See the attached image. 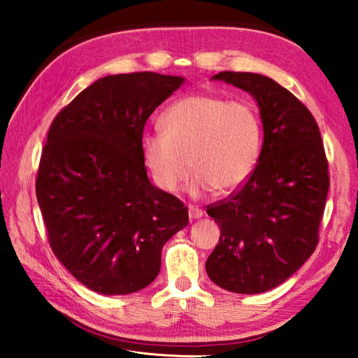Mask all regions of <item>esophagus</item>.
I'll use <instances>...</instances> for the list:
<instances>
[{"label":"esophagus","mask_w":358,"mask_h":358,"mask_svg":"<svg viewBox=\"0 0 358 358\" xmlns=\"http://www.w3.org/2000/svg\"><path fill=\"white\" fill-rule=\"evenodd\" d=\"M187 213H189L191 220H197V217H202L203 216V211L201 208H196V207L187 208Z\"/></svg>","instance_id":"esophagus-1"}]
</instances>
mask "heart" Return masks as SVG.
Returning <instances> with one entry per match:
<instances>
[{
  "label": "heart",
  "instance_id": "heart-1",
  "mask_svg": "<svg viewBox=\"0 0 358 358\" xmlns=\"http://www.w3.org/2000/svg\"><path fill=\"white\" fill-rule=\"evenodd\" d=\"M162 131L145 134L142 153L156 185L177 192L189 175L196 194L238 189L251 177L262 148L257 112L245 101L196 93L167 108Z\"/></svg>",
  "mask_w": 358,
  "mask_h": 358
}]
</instances>
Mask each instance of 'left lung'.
<instances>
[{
    "label": "left lung",
    "mask_w": 358,
    "mask_h": 358,
    "mask_svg": "<svg viewBox=\"0 0 358 358\" xmlns=\"http://www.w3.org/2000/svg\"><path fill=\"white\" fill-rule=\"evenodd\" d=\"M213 78L257 101L264 145L246 183L208 205L221 237L205 266L210 280L230 292H266L316 250L330 186L329 161L316 120L289 90L252 72L222 71Z\"/></svg>",
    "instance_id": "8db88e82"
}]
</instances>
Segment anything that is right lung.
Segmentation results:
<instances>
[{
  "label": "right lung",
  "instance_id": "right-lung-1",
  "mask_svg": "<svg viewBox=\"0 0 358 358\" xmlns=\"http://www.w3.org/2000/svg\"><path fill=\"white\" fill-rule=\"evenodd\" d=\"M183 82L156 72L107 76L52 121L36 196L53 254L94 292L147 287L162 246L189 221L180 199L150 183L142 153L145 123Z\"/></svg>",
  "mask_w": 358,
  "mask_h": 358
}]
</instances>
